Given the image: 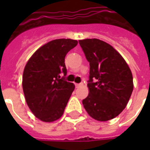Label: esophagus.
<instances>
[{
    "label": "esophagus",
    "mask_w": 150,
    "mask_h": 150,
    "mask_svg": "<svg viewBox=\"0 0 150 150\" xmlns=\"http://www.w3.org/2000/svg\"><path fill=\"white\" fill-rule=\"evenodd\" d=\"M82 86V83H75V87L76 88H79V86Z\"/></svg>",
    "instance_id": "1"
}]
</instances>
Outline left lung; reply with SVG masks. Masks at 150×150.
<instances>
[{"label": "left lung", "instance_id": "8db88e82", "mask_svg": "<svg viewBox=\"0 0 150 150\" xmlns=\"http://www.w3.org/2000/svg\"><path fill=\"white\" fill-rule=\"evenodd\" d=\"M79 42L90 69L89 93L82 104L95 120H111L125 108L132 93V71L121 54L104 41L86 39Z\"/></svg>", "mask_w": 150, "mask_h": 150}]
</instances>
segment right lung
<instances>
[{
    "label": "right lung",
    "instance_id": "obj_1",
    "mask_svg": "<svg viewBox=\"0 0 150 150\" xmlns=\"http://www.w3.org/2000/svg\"><path fill=\"white\" fill-rule=\"evenodd\" d=\"M77 44V40L71 39L50 41L39 48L25 67L22 76L25 98L30 110L41 121L52 122L64 114L75 89L74 84L65 80L64 58Z\"/></svg>",
    "mask_w": 150,
    "mask_h": 150
}]
</instances>
